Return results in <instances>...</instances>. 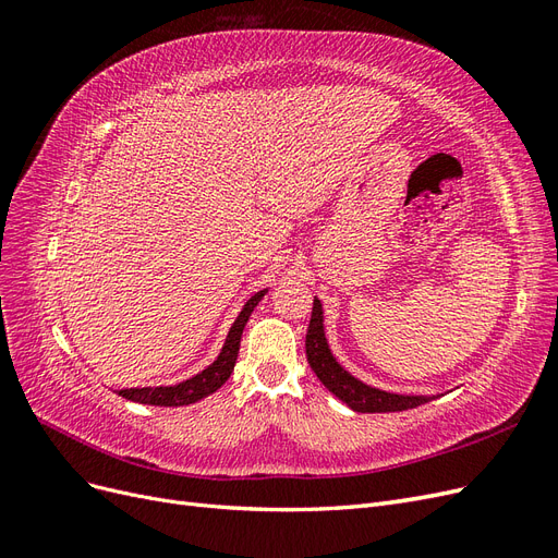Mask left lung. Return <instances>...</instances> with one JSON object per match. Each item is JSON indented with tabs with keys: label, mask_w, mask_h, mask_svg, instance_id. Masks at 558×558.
Returning <instances> with one entry per match:
<instances>
[{
	"label": "left lung",
	"mask_w": 558,
	"mask_h": 558,
	"mask_svg": "<svg viewBox=\"0 0 558 558\" xmlns=\"http://www.w3.org/2000/svg\"><path fill=\"white\" fill-rule=\"evenodd\" d=\"M305 349H307V361L316 373L318 381L324 384L335 398H340L353 412H402V410L418 408V404L435 398V396L430 398V396L388 393V391H381V388L367 386L351 373H347V369L335 361L332 351L328 347L326 330H324V307H320L318 298H314Z\"/></svg>",
	"instance_id": "1"
}]
</instances>
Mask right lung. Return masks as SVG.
Instances as JSON below:
<instances>
[{
	"instance_id": "1",
	"label": "right lung",
	"mask_w": 558,
	"mask_h": 558,
	"mask_svg": "<svg viewBox=\"0 0 558 558\" xmlns=\"http://www.w3.org/2000/svg\"><path fill=\"white\" fill-rule=\"evenodd\" d=\"M265 291H258L256 295H251L246 300V305L242 307L240 316L234 318V324L226 337V344L218 353V359L197 373L195 377L185 379L181 384L174 386H144V388H123V391H118V396H123L132 402H142V404H156V408H181V404H193L202 398L211 396L214 391L221 388L230 373L234 369V363H238V353H240V340H242V330L246 326V320L253 312V307L258 305L263 300Z\"/></svg>"
}]
</instances>
